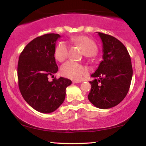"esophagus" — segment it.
<instances>
[{"label":"esophagus","instance_id":"34e87169","mask_svg":"<svg viewBox=\"0 0 146 146\" xmlns=\"http://www.w3.org/2000/svg\"><path fill=\"white\" fill-rule=\"evenodd\" d=\"M73 83L77 84V83H80V82H81V81H78V80H73Z\"/></svg>","mask_w":146,"mask_h":146}]
</instances>
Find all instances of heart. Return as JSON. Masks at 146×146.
I'll list each match as a JSON object with an SVG mask.
<instances>
[{
    "label": "heart",
    "mask_w": 146,
    "mask_h": 146,
    "mask_svg": "<svg viewBox=\"0 0 146 146\" xmlns=\"http://www.w3.org/2000/svg\"><path fill=\"white\" fill-rule=\"evenodd\" d=\"M70 41L82 48L86 56H93L98 51V46L95 42L86 36H73L70 38ZM68 54V46L67 44L65 42H60L58 43L55 50V57L56 59L58 61L62 62L67 58ZM61 73L66 78L80 80L88 74V68L81 64L73 60H68L61 66Z\"/></svg>",
    "instance_id": "1"
}]
</instances>
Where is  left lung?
Masks as SVG:
<instances>
[{"label":"left lung","instance_id":"8db88e82","mask_svg":"<svg viewBox=\"0 0 146 146\" xmlns=\"http://www.w3.org/2000/svg\"><path fill=\"white\" fill-rule=\"evenodd\" d=\"M102 42L103 60L91 75L88 100L101 109L113 108L128 93L132 77L131 59L125 46L115 37L98 32Z\"/></svg>","mask_w":146,"mask_h":146}]
</instances>
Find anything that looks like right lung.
Returning a JSON list of instances; mask_svg holds the SVG:
<instances>
[{
  "mask_svg": "<svg viewBox=\"0 0 146 146\" xmlns=\"http://www.w3.org/2000/svg\"><path fill=\"white\" fill-rule=\"evenodd\" d=\"M58 33L37 37L25 46L18 64V86L22 96L33 109L51 113L64 101L66 87L71 80L60 77L48 80L58 72L54 54Z\"/></svg>",
  "mask_w": 146,
  "mask_h": 146,
  "instance_id": "obj_1",
  "label": "right lung"
}]
</instances>
